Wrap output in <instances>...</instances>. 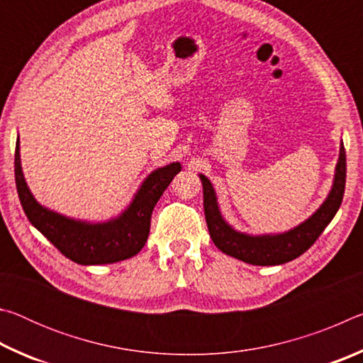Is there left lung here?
<instances>
[{
  "instance_id": "8db88e82",
  "label": "left lung",
  "mask_w": 363,
  "mask_h": 363,
  "mask_svg": "<svg viewBox=\"0 0 363 363\" xmlns=\"http://www.w3.org/2000/svg\"><path fill=\"white\" fill-rule=\"evenodd\" d=\"M200 179L203 184L205 218L214 245L223 253L247 264H253V266H279V264L296 259L309 250L340 210L344 187H346V152L341 143L333 186L318 210L304 223L281 233L250 235V233L235 230L220 214L216 190L211 181L203 174H200Z\"/></svg>"
}]
</instances>
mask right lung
Returning a JSON list of instances; mask_svg holds the SVG:
<instances>
[{
	"label": "right lung",
	"mask_w": 363,
	"mask_h": 363,
	"mask_svg": "<svg viewBox=\"0 0 363 363\" xmlns=\"http://www.w3.org/2000/svg\"><path fill=\"white\" fill-rule=\"evenodd\" d=\"M14 171L21 205L35 229L73 262L97 266L130 259L144 248L149 238L153 208L181 171V163L174 162L152 171L134 194L131 203L118 216L104 223L64 216L36 201L23 177L19 138L16 143Z\"/></svg>",
	"instance_id": "right-lung-1"
}]
</instances>
